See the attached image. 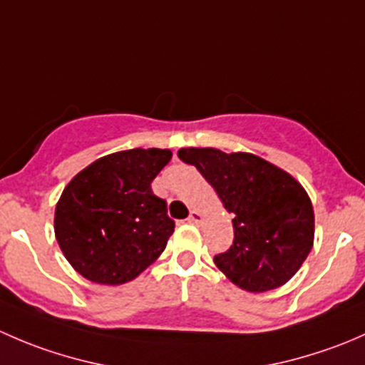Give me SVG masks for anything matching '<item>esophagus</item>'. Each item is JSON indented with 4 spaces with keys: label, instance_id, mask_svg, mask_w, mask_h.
Returning <instances> with one entry per match:
<instances>
[{
    "label": "esophagus",
    "instance_id": "34e87169",
    "mask_svg": "<svg viewBox=\"0 0 365 365\" xmlns=\"http://www.w3.org/2000/svg\"><path fill=\"white\" fill-rule=\"evenodd\" d=\"M189 222H192V224H200L201 220H203V215H201L200 212H197V210H192V212H190V215H189Z\"/></svg>",
    "mask_w": 365,
    "mask_h": 365
}]
</instances>
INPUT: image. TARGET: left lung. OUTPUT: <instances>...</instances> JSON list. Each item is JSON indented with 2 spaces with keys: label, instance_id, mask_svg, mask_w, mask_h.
<instances>
[{
  "label": "left lung",
  "instance_id": "8db88e82",
  "mask_svg": "<svg viewBox=\"0 0 365 365\" xmlns=\"http://www.w3.org/2000/svg\"><path fill=\"white\" fill-rule=\"evenodd\" d=\"M233 213V245L213 257L231 282L252 293L288 282L312 249L314 212L304 187L252 153L182 148Z\"/></svg>",
  "mask_w": 365,
  "mask_h": 365
}]
</instances>
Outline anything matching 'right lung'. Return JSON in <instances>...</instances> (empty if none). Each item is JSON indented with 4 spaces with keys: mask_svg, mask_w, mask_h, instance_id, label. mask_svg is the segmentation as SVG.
Masks as SVG:
<instances>
[{
    "mask_svg": "<svg viewBox=\"0 0 365 365\" xmlns=\"http://www.w3.org/2000/svg\"><path fill=\"white\" fill-rule=\"evenodd\" d=\"M169 150L134 148L95 160L65 187L54 233L68 263L88 281L123 284L165 249L175 231L152 182L171 160Z\"/></svg>",
    "mask_w": 365,
    "mask_h": 365,
    "instance_id": "1",
    "label": "right lung"
}]
</instances>
